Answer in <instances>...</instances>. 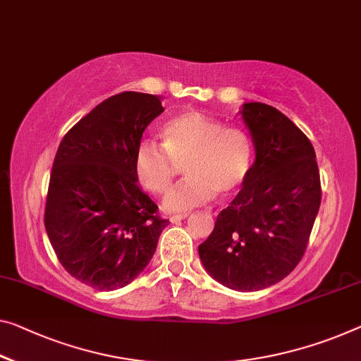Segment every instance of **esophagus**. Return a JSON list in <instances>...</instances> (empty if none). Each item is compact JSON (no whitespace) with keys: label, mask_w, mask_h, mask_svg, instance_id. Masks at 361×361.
I'll use <instances>...</instances> for the list:
<instances>
[{"label":"esophagus","mask_w":361,"mask_h":361,"mask_svg":"<svg viewBox=\"0 0 361 361\" xmlns=\"http://www.w3.org/2000/svg\"><path fill=\"white\" fill-rule=\"evenodd\" d=\"M185 218H187V213H184V214H173L169 218V221H171V223H179V221L185 219Z\"/></svg>","instance_id":"obj_1"}]
</instances>
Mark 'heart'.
<instances>
[{
    "mask_svg": "<svg viewBox=\"0 0 361 361\" xmlns=\"http://www.w3.org/2000/svg\"><path fill=\"white\" fill-rule=\"evenodd\" d=\"M255 158L252 137L238 127L188 111L163 127V145L138 143L132 169L138 184L153 195H163L184 166L187 179L164 198L168 212H188L216 193L231 195L250 176Z\"/></svg>",
    "mask_w": 361,
    "mask_h": 361,
    "instance_id": "obj_1",
    "label": "heart"
}]
</instances>
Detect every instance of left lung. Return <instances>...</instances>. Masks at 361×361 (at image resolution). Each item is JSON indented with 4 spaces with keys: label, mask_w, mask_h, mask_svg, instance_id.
Returning <instances> with one entry per match:
<instances>
[{
    "label": "left lung",
    "mask_w": 361,
    "mask_h": 361,
    "mask_svg": "<svg viewBox=\"0 0 361 361\" xmlns=\"http://www.w3.org/2000/svg\"><path fill=\"white\" fill-rule=\"evenodd\" d=\"M257 158L232 203L198 247L209 274L232 290H262L300 263L321 203L312 142L264 103L242 108Z\"/></svg>",
    "instance_id": "8db88e82"
}]
</instances>
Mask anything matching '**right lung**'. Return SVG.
I'll use <instances>...</instances> for the list:
<instances>
[{
	"label": "right lung",
	"instance_id": "obj_1",
	"mask_svg": "<svg viewBox=\"0 0 361 361\" xmlns=\"http://www.w3.org/2000/svg\"><path fill=\"white\" fill-rule=\"evenodd\" d=\"M164 111L157 95L123 92L84 116L59 143L45 229L59 263L97 290H116L145 269L169 221L138 187L132 158Z\"/></svg>",
	"mask_w": 361,
	"mask_h": 361
}]
</instances>
